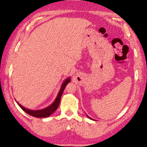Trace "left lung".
<instances>
[{
    "mask_svg": "<svg viewBox=\"0 0 147 147\" xmlns=\"http://www.w3.org/2000/svg\"><path fill=\"white\" fill-rule=\"evenodd\" d=\"M87 116H88V115H87ZM88 117H89V118H90V119H92V118H90V117H89V116H88Z\"/></svg>",
    "mask_w": 147,
    "mask_h": 147,
    "instance_id": "left-lung-1",
    "label": "left lung"
}]
</instances>
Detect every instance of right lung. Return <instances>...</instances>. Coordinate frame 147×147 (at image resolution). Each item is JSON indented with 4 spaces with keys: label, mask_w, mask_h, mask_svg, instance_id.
<instances>
[{
    "label": "right lung",
    "mask_w": 147,
    "mask_h": 147,
    "mask_svg": "<svg viewBox=\"0 0 147 147\" xmlns=\"http://www.w3.org/2000/svg\"><path fill=\"white\" fill-rule=\"evenodd\" d=\"M69 82H70V79L68 78L66 79L65 81H64L63 83V84H62L60 90H59V92L57 95V98L55 99V101H54L53 103L50 105V106L48 107L47 108H46V109L39 110H32L26 109V108H24V107H22L21 105H20L18 102H17V104L19 105V107L21 108V109L24 110L25 112H26L27 114H30V115H32V116H33V117H40V118L41 117H47L48 116H50V115L52 114V113L55 112L56 109L58 108L59 102H60V101H61L62 94H63V93L64 90V88H65L66 86L68 84V83H69Z\"/></svg>",
    "instance_id": "obj_1"
}]
</instances>
